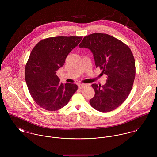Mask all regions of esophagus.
<instances>
[{"label": "esophagus", "instance_id": "34e87169", "mask_svg": "<svg viewBox=\"0 0 157 157\" xmlns=\"http://www.w3.org/2000/svg\"><path fill=\"white\" fill-rule=\"evenodd\" d=\"M87 86V85H85V84H80L78 85V88L80 89H84L85 88H86Z\"/></svg>", "mask_w": 157, "mask_h": 157}]
</instances>
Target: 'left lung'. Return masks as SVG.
I'll list each match as a JSON object with an SVG mask.
<instances>
[{
	"label": "left lung",
	"mask_w": 157,
	"mask_h": 157,
	"mask_svg": "<svg viewBox=\"0 0 157 157\" xmlns=\"http://www.w3.org/2000/svg\"><path fill=\"white\" fill-rule=\"evenodd\" d=\"M79 47L90 49L96 67L107 75L104 85H92L95 95L90 100V105L100 112L114 110L125 101L132 88L135 76L132 52L118 39L98 33L85 37Z\"/></svg>",
	"instance_id": "1"
}]
</instances>
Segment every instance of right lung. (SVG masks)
Wrapping results in <instances>:
<instances>
[{
    "label": "right lung",
    "instance_id": "add662e5",
    "mask_svg": "<svg viewBox=\"0 0 157 157\" xmlns=\"http://www.w3.org/2000/svg\"><path fill=\"white\" fill-rule=\"evenodd\" d=\"M82 39L76 36L50 37L40 41L31 51L25 67V80L33 100L46 110L62 108L78 89L74 83H60L56 72Z\"/></svg>",
    "mask_w": 157,
    "mask_h": 157
}]
</instances>
